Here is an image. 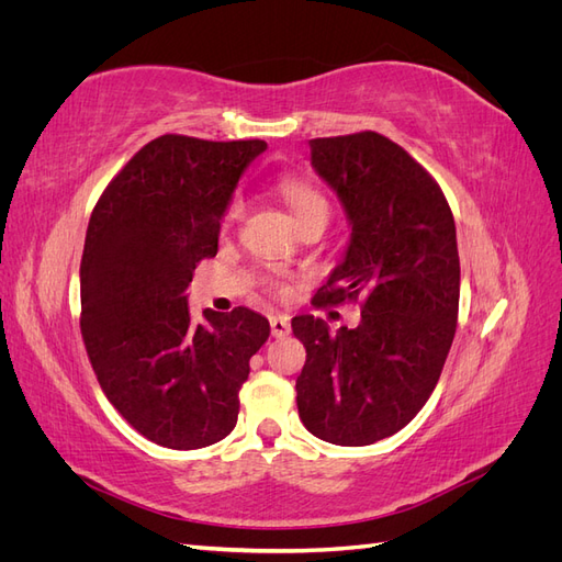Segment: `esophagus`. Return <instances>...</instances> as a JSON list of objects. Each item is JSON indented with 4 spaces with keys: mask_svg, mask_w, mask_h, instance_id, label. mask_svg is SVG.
Listing matches in <instances>:
<instances>
[{
    "mask_svg": "<svg viewBox=\"0 0 562 562\" xmlns=\"http://www.w3.org/2000/svg\"><path fill=\"white\" fill-rule=\"evenodd\" d=\"M269 326H271V335H274L277 339H283L291 335V321H288V316H271Z\"/></svg>",
    "mask_w": 562,
    "mask_h": 562,
    "instance_id": "34e87169",
    "label": "esophagus"
}]
</instances>
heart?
Masks as SVG:
<instances>
[{
    "label": "heart",
    "instance_id": "1",
    "mask_svg": "<svg viewBox=\"0 0 562 562\" xmlns=\"http://www.w3.org/2000/svg\"><path fill=\"white\" fill-rule=\"evenodd\" d=\"M277 190L283 199V203L288 209H291L293 217L297 220V223H302L304 217L310 215H316V213H328V203H326V196H323L316 187L307 180L302 178H281ZM244 211V199L241 196H234L227 209H225V215H223V225H232L236 217L241 215Z\"/></svg>",
    "mask_w": 562,
    "mask_h": 562
}]
</instances>
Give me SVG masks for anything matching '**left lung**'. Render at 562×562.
I'll return each instance as SVG.
<instances>
[{"mask_svg":"<svg viewBox=\"0 0 562 562\" xmlns=\"http://www.w3.org/2000/svg\"><path fill=\"white\" fill-rule=\"evenodd\" d=\"M312 166L342 201L351 239L312 304L359 300L356 328L293 318L307 349L295 382L304 427L370 446L411 422L438 384L459 312L454 217L438 182L375 131L314 138Z\"/></svg>","mask_w":562,"mask_h":562,"instance_id":"obj_1","label":"left lung"}]
</instances>
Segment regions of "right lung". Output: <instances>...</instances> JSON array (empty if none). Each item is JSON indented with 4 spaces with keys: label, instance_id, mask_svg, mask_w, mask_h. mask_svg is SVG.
<instances>
[{
    "label": "right lung",
    "instance_id": "1",
    "mask_svg": "<svg viewBox=\"0 0 562 562\" xmlns=\"http://www.w3.org/2000/svg\"><path fill=\"white\" fill-rule=\"evenodd\" d=\"M265 140L159 135L100 194L83 241L81 337L131 427L173 450L229 436L269 321L248 307L194 321L187 285L215 258L220 220Z\"/></svg>",
    "mask_w": 562,
    "mask_h": 562
}]
</instances>
